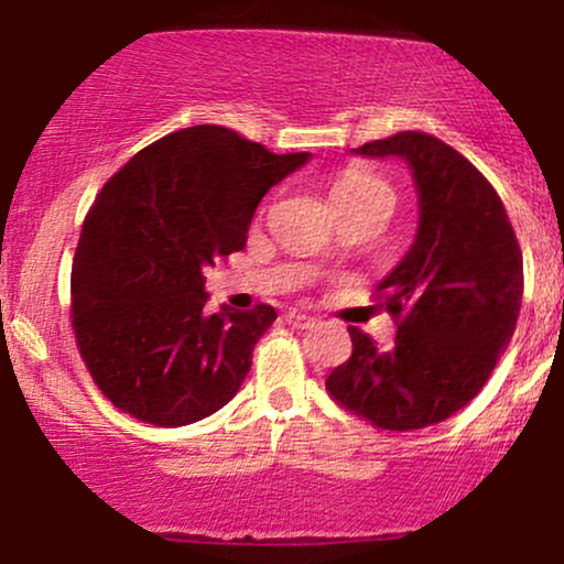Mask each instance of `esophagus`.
Listing matches in <instances>:
<instances>
[{
	"label": "esophagus",
	"instance_id": "1",
	"mask_svg": "<svg viewBox=\"0 0 564 564\" xmlns=\"http://www.w3.org/2000/svg\"><path fill=\"white\" fill-rule=\"evenodd\" d=\"M283 317H286V325L294 327V330H306V327L315 325V317L302 315V312H296V310L286 312V315H283Z\"/></svg>",
	"mask_w": 564,
	"mask_h": 564
}]
</instances>
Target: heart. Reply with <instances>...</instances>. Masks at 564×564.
Returning a JSON list of instances; mask_svg holds the SVG:
<instances>
[{
	"instance_id": "heart-1",
	"label": "heart",
	"mask_w": 564,
	"mask_h": 564,
	"mask_svg": "<svg viewBox=\"0 0 564 564\" xmlns=\"http://www.w3.org/2000/svg\"><path fill=\"white\" fill-rule=\"evenodd\" d=\"M359 199H382V203L393 208V189L380 176L361 169H351L333 184L330 203H359Z\"/></svg>"
}]
</instances>
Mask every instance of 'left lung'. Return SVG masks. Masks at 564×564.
<instances>
[{
    "label": "left lung",
    "mask_w": 564,
    "mask_h": 564,
    "mask_svg": "<svg viewBox=\"0 0 564 564\" xmlns=\"http://www.w3.org/2000/svg\"><path fill=\"white\" fill-rule=\"evenodd\" d=\"M354 153L409 163L419 224L401 262L377 283L380 306L398 319L393 348L380 351L348 327L354 351L325 390L380 430H422L471 401L508 348L523 302V254L500 195L442 140L398 132Z\"/></svg>",
    "instance_id": "1"
}]
</instances>
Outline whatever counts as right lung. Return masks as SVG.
Instances as JSON below:
<instances>
[{"mask_svg": "<svg viewBox=\"0 0 564 564\" xmlns=\"http://www.w3.org/2000/svg\"><path fill=\"white\" fill-rule=\"evenodd\" d=\"M310 153H270L197 124L132 155L83 220L73 327L104 395L140 422L184 426L224 409L275 310H205V268L247 245L270 187Z\"/></svg>", "mask_w": 564, "mask_h": 564, "instance_id": "obj_1", "label": "right lung"}]
</instances>
